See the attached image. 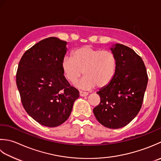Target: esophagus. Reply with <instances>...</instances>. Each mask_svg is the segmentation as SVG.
Wrapping results in <instances>:
<instances>
[{
  "mask_svg": "<svg viewBox=\"0 0 161 161\" xmlns=\"http://www.w3.org/2000/svg\"><path fill=\"white\" fill-rule=\"evenodd\" d=\"M79 94L80 97H86L88 95V92H83V91H80Z\"/></svg>",
  "mask_w": 161,
  "mask_h": 161,
  "instance_id": "obj_1",
  "label": "esophagus"
}]
</instances>
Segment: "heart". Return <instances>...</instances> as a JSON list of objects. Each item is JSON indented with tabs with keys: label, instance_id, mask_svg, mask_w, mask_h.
I'll use <instances>...</instances> for the list:
<instances>
[{
	"label": "heart",
	"instance_id": "b5f03b06",
	"mask_svg": "<svg viewBox=\"0 0 161 161\" xmlns=\"http://www.w3.org/2000/svg\"><path fill=\"white\" fill-rule=\"evenodd\" d=\"M117 60L113 52L90 46L75 49L71 58L64 57L62 68L64 76L71 83H74L83 74L85 75L76 86L81 89H92L97 85L103 87L109 84L115 75Z\"/></svg>",
	"mask_w": 161,
	"mask_h": 161
}]
</instances>
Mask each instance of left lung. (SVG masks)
I'll list each match as a JSON object with an SVG mask.
<instances>
[{
    "label": "left lung",
    "mask_w": 161,
    "mask_h": 161,
    "mask_svg": "<svg viewBox=\"0 0 161 161\" xmlns=\"http://www.w3.org/2000/svg\"><path fill=\"white\" fill-rule=\"evenodd\" d=\"M110 50L117 58V71L112 81L97 92L101 101L93 113L103 126L116 129L126 126L138 114L148 76L142 59L133 49L116 44Z\"/></svg>",
    "instance_id": "1"
}]
</instances>
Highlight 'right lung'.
Returning a JSON list of instances; mask_svg holds the SVG:
<instances>
[{"label":"right lung","mask_w":161,"mask_h":161,"mask_svg":"<svg viewBox=\"0 0 161 161\" xmlns=\"http://www.w3.org/2000/svg\"><path fill=\"white\" fill-rule=\"evenodd\" d=\"M67 42L57 37L42 39L23 55L16 71V85L27 113L42 125L64 123L79 97V92L64 76L62 62Z\"/></svg>","instance_id":"obj_1"}]
</instances>
